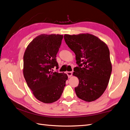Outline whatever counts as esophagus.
<instances>
[{
  "label": "esophagus",
  "instance_id": "1",
  "mask_svg": "<svg viewBox=\"0 0 130 130\" xmlns=\"http://www.w3.org/2000/svg\"><path fill=\"white\" fill-rule=\"evenodd\" d=\"M67 74L68 77H70L72 76L73 73L72 72H67Z\"/></svg>",
  "mask_w": 130,
  "mask_h": 130
}]
</instances>
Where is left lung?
<instances>
[{"label":"left lung","mask_w":130,"mask_h":130,"mask_svg":"<svg viewBox=\"0 0 130 130\" xmlns=\"http://www.w3.org/2000/svg\"><path fill=\"white\" fill-rule=\"evenodd\" d=\"M64 39L76 55L78 67L74 68L73 75L79 80L75 88L76 95L87 102L96 100L107 88L112 72L107 45L89 34L64 35Z\"/></svg>","instance_id":"1"}]
</instances>
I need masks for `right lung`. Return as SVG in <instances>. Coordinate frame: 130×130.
<instances>
[{"label":"right lung","instance_id":"obj_1","mask_svg":"<svg viewBox=\"0 0 130 130\" xmlns=\"http://www.w3.org/2000/svg\"><path fill=\"white\" fill-rule=\"evenodd\" d=\"M62 35H39L27 45L23 57V74L35 98L50 104L60 99L68 79L64 73L53 72L58 68L56 55Z\"/></svg>","mask_w":130,"mask_h":130}]
</instances>
